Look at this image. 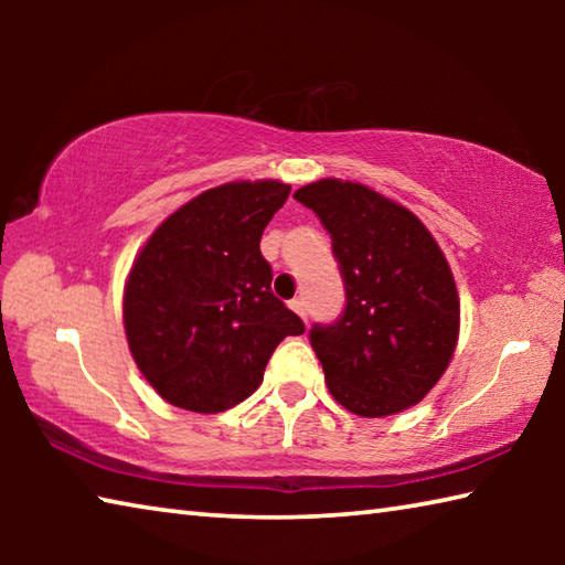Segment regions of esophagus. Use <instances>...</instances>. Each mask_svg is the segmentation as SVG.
Instances as JSON below:
<instances>
[{"label":"esophagus","mask_w":565,"mask_h":565,"mask_svg":"<svg viewBox=\"0 0 565 565\" xmlns=\"http://www.w3.org/2000/svg\"><path fill=\"white\" fill-rule=\"evenodd\" d=\"M289 306H291V309H294L296 313H299V317H301L306 323H309V317H306V303H303V299H294V301H289Z\"/></svg>","instance_id":"esophagus-1"}]
</instances>
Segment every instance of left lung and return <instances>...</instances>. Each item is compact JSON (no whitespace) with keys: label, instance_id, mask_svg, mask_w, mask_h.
<instances>
[{"label":"left lung","instance_id":"1","mask_svg":"<svg viewBox=\"0 0 565 565\" xmlns=\"http://www.w3.org/2000/svg\"><path fill=\"white\" fill-rule=\"evenodd\" d=\"M331 234L347 291L341 317L309 331L331 396L381 418L418 404L458 341V291L436 238L379 191L321 179L294 194Z\"/></svg>","mask_w":565,"mask_h":565}]
</instances>
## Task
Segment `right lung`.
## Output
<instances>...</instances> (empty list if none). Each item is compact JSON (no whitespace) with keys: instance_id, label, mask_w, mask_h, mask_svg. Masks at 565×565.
<instances>
[{"instance_id":"add662e5","label":"right lung","mask_w":565,"mask_h":565,"mask_svg":"<svg viewBox=\"0 0 565 565\" xmlns=\"http://www.w3.org/2000/svg\"><path fill=\"white\" fill-rule=\"evenodd\" d=\"M281 181H232L177 209L124 289L129 351L157 394L218 414L259 388L274 349L303 321L271 294L262 234L289 199Z\"/></svg>"}]
</instances>
